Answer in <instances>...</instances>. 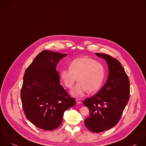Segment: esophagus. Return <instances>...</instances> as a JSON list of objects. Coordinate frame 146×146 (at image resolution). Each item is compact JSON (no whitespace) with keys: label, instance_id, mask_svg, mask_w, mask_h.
I'll return each mask as SVG.
<instances>
[{"label":"esophagus","instance_id":"obj_1","mask_svg":"<svg viewBox=\"0 0 146 146\" xmlns=\"http://www.w3.org/2000/svg\"><path fill=\"white\" fill-rule=\"evenodd\" d=\"M76 103H77V104H81V101L80 100H78V99L76 100Z\"/></svg>","mask_w":146,"mask_h":146}]
</instances>
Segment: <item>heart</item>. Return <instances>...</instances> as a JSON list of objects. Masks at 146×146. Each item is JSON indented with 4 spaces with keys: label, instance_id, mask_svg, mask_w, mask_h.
Returning a JSON list of instances; mask_svg holds the SVG:
<instances>
[{
    "label": "heart",
    "instance_id": "1",
    "mask_svg": "<svg viewBox=\"0 0 146 146\" xmlns=\"http://www.w3.org/2000/svg\"><path fill=\"white\" fill-rule=\"evenodd\" d=\"M69 69H63L60 75L65 86L70 89L77 81H79L71 90V94L75 97H81L89 90L90 93L97 92L101 87L105 69L103 65L95 59L84 57L72 61Z\"/></svg>",
    "mask_w": 146,
    "mask_h": 146
}]
</instances>
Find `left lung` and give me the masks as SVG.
<instances>
[{"instance_id": "obj_1", "label": "left lung", "mask_w": 146, "mask_h": 146, "mask_svg": "<svg viewBox=\"0 0 146 146\" xmlns=\"http://www.w3.org/2000/svg\"><path fill=\"white\" fill-rule=\"evenodd\" d=\"M96 54L105 60L109 73L98 93L86 99L83 104L90 113V116L85 120L86 127L98 133L110 129L119 122L129 100L130 82L119 61L106 54Z\"/></svg>"}]
</instances>
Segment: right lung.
I'll return each mask as SVG.
<instances>
[{"label":"right lung","mask_w":146,"mask_h":146,"mask_svg":"<svg viewBox=\"0 0 146 146\" xmlns=\"http://www.w3.org/2000/svg\"><path fill=\"white\" fill-rule=\"evenodd\" d=\"M67 56L44 50L27 68L21 90V100L27 118L36 127L53 130L62 123L67 109L76 105L60 83L56 66Z\"/></svg>","instance_id":"1"}]
</instances>
